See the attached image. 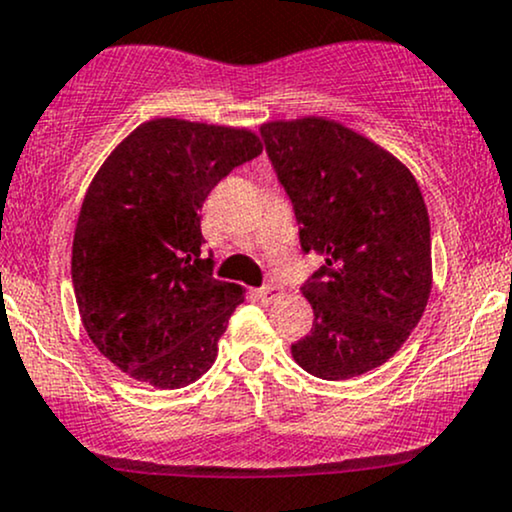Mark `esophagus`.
Returning <instances> with one entry per match:
<instances>
[{
  "label": "esophagus",
  "instance_id": "esophagus-1",
  "mask_svg": "<svg viewBox=\"0 0 512 512\" xmlns=\"http://www.w3.org/2000/svg\"><path fill=\"white\" fill-rule=\"evenodd\" d=\"M280 295H283V290H280L278 285H263V287H258L256 290V297L258 300H261L263 304H273V302H278L280 300Z\"/></svg>",
  "mask_w": 512,
  "mask_h": 512
}]
</instances>
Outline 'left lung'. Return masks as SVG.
<instances>
[{"label":"left lung","mask_w":512,"mask_h":512,"mask_svg":"<svg viewBox=\"0 0 512 512\" xmlns=\"http://www.w3.org/2000/svg\"><path fill=\"white\" fill-rule=\"evenodd\" d=\"M261 137L290 195L304 254L324 266L302 285L314 326L292 358L321 380L375 370L406 343L433 287L421 188L394 154L336 120H271Z\"/></svg>","instance_id":"left-lung-1"}]
</instances>
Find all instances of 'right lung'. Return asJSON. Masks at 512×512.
Segmentation results:
<instances>
[{"instance_id": "add662e5", "label": "right lung", "mask_w": 512, "mask_h": 512, "mask_svg": "<svg viewBox=\"0 0 512 512\" xmlns=\"http://www.w3.org/2000/svg\"><path fill=\"white\" fill-rule=\"evenodd\" d=\"M261 149L246 128L154 118L96 171L74 229V297L91 343L137 382L181 389L215 363L244 290L200 254V208Z\"/></svg>"}]
</instances>
